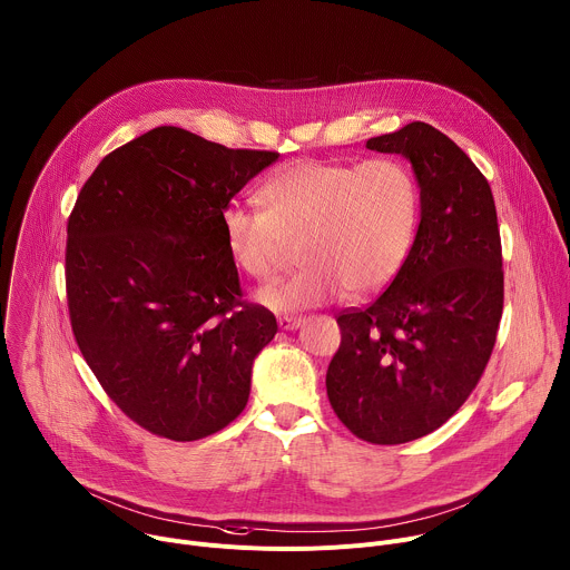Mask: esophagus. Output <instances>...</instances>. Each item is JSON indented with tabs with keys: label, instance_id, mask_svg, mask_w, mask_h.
Segmentation results:
<instances>
[{
	"label": "esophagus",
	"instance_id": "esophagus-1",
	"mask_svg": "<svg viewBox=\"0 0 570 570\" xmlns=\"http://www.w3.org/2000/svg\"><path fill=\"white\" fill-rule=\"evenodd\" d=\"M277 322H279V330L293 332V330H299V327H302L304 317H302V315H282Z\"/></svg>",
	"mask_w": 570,
	"mask_h": 570
}]
</instances>
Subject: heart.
I'll return each mask as SVG.
<instances>
[{
    "label": "heart",
    "instance_id": "heart-1",
    "mask_svg": "<svg viewBox=\"0 0 570 570\" xmlns=\"http://www.w3.org/2000/svg\"><path fill=\"white\" fill-rule=\"evenodd\" d=\"M262 209L223 212L232 264L255 282L282 271L288 243H299L304 268L264 288L257 302L273 311L313 308L387 286L411 255L420 218L413 171L396 157L361 161L299 159L273 174L259 191Z\"/></svg>",
    "mask_w": 570,
    "mask_h": 570
}]
</instances>
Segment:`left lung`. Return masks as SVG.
Wrapping results in <instances>:
<instances>
[{
	"mask_svg": "<svg viewBox=\"0 0 570 570\" xmlns=\"http://www.w3.org/2000/svg\"><path fill=\"white\" fill-rule=\"evenodd\" d=\"M413 165L422 218L409 259L383 295L343 311L327 370L338 420L372 444L440 429L492 356L503 315V255L490 183L438 128L413 121L367 139Z\"/></svg>",
	"mask_w": 570,
	"mask_h": 570,
	"instance_id": "8db88e82",
	"label": "left lung"
}]
</instances>
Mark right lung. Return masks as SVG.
Here are the masks:
<instances>
[{"label":"right lung","instance_id":"right-lung-1","mask_svg":"<svg viewBox=\"0 0 570 570\" xmlns=\"http://www.w3.org/2000/svg\"><path fill=\"white\" fill-rule=\"evenodd\" d=\"M277 157L159 126L106 155L76 198L71 332L108 396L153 435L194 442L246 409L277 320L240 302L223 212Z\"/></svg>","mask_w":570,"mask_h":570}]
</instances>
